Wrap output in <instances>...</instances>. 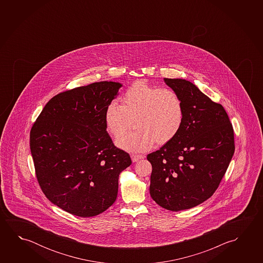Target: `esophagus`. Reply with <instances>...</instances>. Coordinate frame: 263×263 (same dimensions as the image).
Instances as JSON below:
<instances>
[{"instance_id":"1","label":"esophagus","mask_w":263,"mask_h":263,"mask_svg":"<svg viewBox=\"0 0 263 263\" xmlns=\"http://www.w3.org/2000/svg\"><path fill=\"white\" fill-rule=\"evenodd\" d=\"M144 157L142 155H138V154H132L131 155V159L133 162H138V160L143 159Z\"/></svg>"}]
</instances>
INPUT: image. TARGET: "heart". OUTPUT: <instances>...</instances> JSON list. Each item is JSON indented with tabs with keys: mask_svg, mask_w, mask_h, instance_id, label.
<instances>
[{
	"mask_svg": "<svg viewBox=\"0 0 263 263\" xmlns=\"http://www.w3.org/2000/svg\"><path fill=\"white\" fill-rule=\"evenodd\" d=\"M122 105L111 101L104 109L108 132L119 136L134 119L137 128L116 140L118 147L129 152L151 149L157 142H171L180 132L184 121V106L180 95L142 81L134 82L121 97Z\"/></svg>",
	"mask_w": 263,
	"mask_h": 263,
	"instance_id": "b5f03b06",
	"label": "heart"
}]
</instances>
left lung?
I'll use <instances>...</instances> for the list:
<instances>
[{"instance_id":"1","label":"left lung","mask_w":263,"mask_h":263,"mask_svg":"<svg viewBox=\"0 0 263 263\" xmlns=\"http://www.w3.org/2000/svg\"><path fill=\"white\" fill-rule=\"evenodd\" d=\"M180 95L184 121L171 142L148 154L149 193L159 206L181 211L210 198L231 161L234 131L228 114L193 82L164 78Z\"/></svg>"}]
</instances>
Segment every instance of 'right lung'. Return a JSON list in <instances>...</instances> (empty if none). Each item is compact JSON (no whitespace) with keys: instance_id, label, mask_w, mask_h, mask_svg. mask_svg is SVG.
Returning a JSON list of instances; mask_svg holds the SVG:
<instances>
[{"instance_id":"right-lung-1","label":"right lung","mask_w":263,"mask_h":263,"mask_svg":"<svg viewBox=\"0 0 263 263\" xmlns=\"http://www.w3.org/2000/svg\"><path fill=\"white\" fill-rule=\"evenodd\" d=\"M120 82H100L54 96L32 126L30 151L47 198L71 215L90 217L111 206L118 178L132 161L114 146L104 109Z\"/></svg>"}]
</instances>
